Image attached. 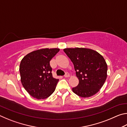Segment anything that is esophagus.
I'll return each instance as SVG.
<instances>
[{"label": "esophagus", "mask_w": 127, "mask_h": 127, "mask_svg": "<svg viewBox=\"0 0 127 127\" xmlns=\"http://www.w3.org/2000/svg\"><path fill=\"white\" fill-rule=\"evenodd\" d=\"M69 77V74L68 73H65V75H64V77H65V78H66V77Z\"/></svg>", "instance_id": "esophagus-1"}]
</instances>
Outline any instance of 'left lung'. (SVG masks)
Wrapping results in <instances>:
<instances>
[{
	"mask_svg": "<svg viewBox=\"0 0 127 127\" xmlns=\"http://www.w3.org/2000/svg\"><path fill=\"white\" fill-rule=\"evenodd\" d=\"M64 51L73 64L79 79L73 92L80 97H89L99 91L107 77V66L102 56L86 48H66Z\"/></svg>",
	"mask_w": 127,
	"mask_h": 127,
	"instance_id": "1",
	"label": "left lung"
}]
</instances>
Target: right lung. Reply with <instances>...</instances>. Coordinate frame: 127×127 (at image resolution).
<instances>
[{
	"label": "right lung",
	"instance_id": "add662e5",
	"mask_svg": "<svg viewBox=\"0 0 127 127\" xmlns=\"http://www.w3.org/2000/svg\"><path fill=\"white\" fill-rule=\"evenodd\" d=\"M59 49H42L28 54L20 65L21 81L28 93L37 99H44L54 92L59 79L53 77L50 61Z\"/></svg>",
	"mask_w": 127,
	"mask_h": 127
}]
</instances>
